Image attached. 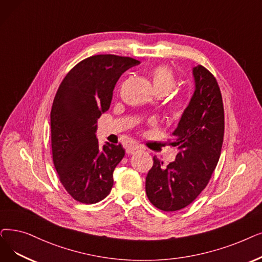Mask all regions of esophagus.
<instances>
[{"label": "esophagus", "instance_id": "34e87169", "mask_svg": "<svg viewBox=\"0 0 262 262\" xmlns=\"http://www.w3.org/2000/svg\"><path fill=\"white\" fill-rule=\"evenodd\" d=\"M141 149H140V146L138 144H132V145H128L126 147V153L127 154H135L136 152H138Z\"/></svg>", "mask_w": 262, "mask_h": 262}]
</instances>
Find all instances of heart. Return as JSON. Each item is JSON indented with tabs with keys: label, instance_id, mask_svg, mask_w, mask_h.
<instances>
[{
	"label": "heart",
	"instance_id": "heart-1",
	"mask_svg": "<svg viewBox=\"0 0 262 262\" xmlns=\"http://www.w3.org/2000/svg\"><path fill=\"white\" fill-rule=\"evenodd\" d=\"M151 81L156 94H167L177 85V79L171 68L167 65L154 67L150 74ZM188 106V100L183 94H177L170 104V115L174 118L181 117Z\"/></svg>",
	"mask_w": 262,
	"mask_h": 262
}]
</instances>
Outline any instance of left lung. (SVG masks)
<instances>
[{
	"label": "left lung",
	"mask_w": 262,
	"mask_h": 262,
	"mask_svg": "<svg viewBox=\"0 0 262 262\" xmlns=\"http://www.w3.org/2000/svg\"><path fill=\"white\" fill-rule=\"evenodd\" d=\"M196 89L169 139L179 151L165 166L155 156L145 178L146 196L165 212L184 209L206 188L222 152L225 116L217 81L206 67H194Z\"/></svg>",
	"instance_id": "left-lung-1"
}]
</instances>
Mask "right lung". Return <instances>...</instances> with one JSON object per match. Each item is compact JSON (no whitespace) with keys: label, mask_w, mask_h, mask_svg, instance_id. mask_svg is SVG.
I'll use <instances>...</instances> for the list:
<instances>
[{"label":"right lung","mask_w":262,"mask_h":262,"mask_svg":"<svg viewBox=\"0 0 262 262\" xmlns=\"http://www.w3.org/2000/svg\"><path fill=\"white\" fill-rule=\"evenodd\" d=\"M138 64L128 56L92 55L75 65L56 91L50 113L52 159L76 201L92 204L110 194L113 171L125 151L121 143L99 147L96 123L109 109L121 75Z\"/></svg>","instance_id":"obj_1"}]
</instances>
